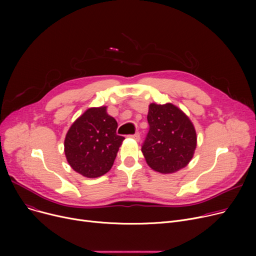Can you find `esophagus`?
I'll return each instance as SVG.
<instances>
[{
    "label": "esophagus",
    "instance_id": "34e87169",
    "mask_svg": "<svg viewBox=\"0 0 256 256\" xmlns=\"http://www.w3.org/2000/svg\"><path fill=\"white\" fill-rule=\"evenodd\" d=\"M130 137L132 138V139H135L136 141H139L140 140V134L139 132H135V134H134V135H130Z\"/></svg>",
    "mask_w": 256,
    "mask_h": 256
}]
</instances>
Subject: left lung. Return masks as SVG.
<instances>
[{
    "label": "left lung",
    "mask_w": 256,
    "mask_h": 256,
    "mask_svg": "<svg viewBox=\"0 0 256 256\" xmlns=\"http://www.w3.org/2000/svg\"><path fill=\"white\" fill-rule=\"evenodd\" d=\"M147 121L150 130L141 150L148 166L168 174L189 164L197 145L189 117L172 104H150Z\"/></svg>",
    "instance_id": "left-lung-1"
}]
</instances>
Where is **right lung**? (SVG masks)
Masks as SVG:
<instances>
[{
  "mask_svg": "<svg viewBox=\"0 0 256 256\" xmlns=\"http://www.w3.org/2000/svg\"><path fill=\"white\" fill-rule=\"evenodd\" d=\"M117 121L106 113V106L90 108L66 134L64 152L67 162L88 178L109 171L124 137L116 134Z\"/></svg>",
  "mask_w": 256,
  "mask_h": 256,
  "instance_id": "add662e5",
  "label": "right lung"
}]
</instances>
